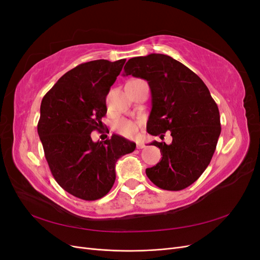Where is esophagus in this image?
<instances>
[{"label": "esophagus", "instance_id": "obj_1", "mask_svg": "<svg viewBox=\"0 0 260 260\" xmlns=\"http://www.w3.org/2000/svg\"><path fill=\"white\" fill-rule=\"evenodd\" d=\"M137 147L140 149V148H144L145 147V144L143 142H138L137 143Z\"/></svg>", "mask_w": 260, "mask_h": 260}]
</instances>
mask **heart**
<instances>
[{
	"label": "heart",
	"instance_id": "b5f03b06",
	"mask_svg": "<svg viewBox=\"0 0 260 260\" xmlns=\"http://www.w3.org/2000/svg\"><path fill=\"white\" fill-rule=\"evenodd\" d=\"M116 130L119 135L125 138H135L139 130V125L135 121L123 119L116 123Z\"/></svg>",
	"mask_w": 260,
	"mask_h": 260
}]
</instances>
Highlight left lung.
<instances>
[{
    "label": "left lung",
    "mask_w": 260,
    "mask_h": 260,
    "mask_svg": "<svg viewBox=\"0 0 260 260\" xmlns=\"http://www.w3.org/2000/svg\"><path fill=\"white\" fill-rule=\"evenodd\" d=\"M123 70V76L142 78L151 89L147 132L164 138L170 131L172 137L169 145L151 143L162 157L146 176L162 190H183L202 176L215 153L221 132L216 102L198 75L168 55L130 58Z\"/></svg>",
    "instance_id": "8db88e82"
}]
</instances>
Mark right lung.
<instances>
[{
    "label": "right lung",
    "mask_w": 260,
    "mask_h": 260,
    "mask_svg": "<svg viewBox=\"0 0 260 260\" xmlns=\"http://www.w3.org/2000/svg\"><path fill=\"white\" fill-rule=\"evenodd\" d=\"M125 59L92 60L60 77L45 94L38 133L56 182L84 201L105 196L116 180V161L132 153L136 143L113 135L93 142L91 132L103 128L106 95Z\"/></svg>",
    "instance_id": "obj_1"
}]
</instances>
